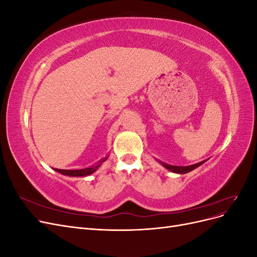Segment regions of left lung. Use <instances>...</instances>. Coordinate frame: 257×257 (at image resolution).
<instances>
[{
  "label": "left lung",
  "instance_id": "8db88e82",
  "mask_svg": "<svg viewBox=\"0 0 257 257\" xmlns=\"http://www.w3.org/2000/svg\"><path fill=\"white\" fill-rule=\"evenodd\" d=\"M206 161H207V160L201 161V162H199V163H196V164H193V165H190V166H175V165L166 164V163L158 160V162L160 163V164H162L166 169H168L169 172L176 173V174H186V173H190V172H192V170H194L195 168L199 167L201 164H204V163H205Z\"/></svg>",
  "mask_w": 257,
  "mask_h": 257
}]
</instances>
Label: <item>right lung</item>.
I'll use <instances>...</instances> for the list:
<instances>
[{"mask_svg": "<svg viewBox=\"0 0 257 257\" xmlns=\"http://www.w3.org/2000/svg\"><path fill=\"white\" fill-rule=\"evenodd\" d=\"M108 159V155L106 158L102 159L100 161H98L95 165H93L91 167L88 168H83V169H58V168H54L56 172L64 175V176H69V177H84V176H89L92 175L94 172L98 169V167L102 165V163H104L106 160Z\"/></svg>", "mask_w": 257, "mask_h": 257, "instance_id": "obj_1", "label": "right lung"}]
</instances>
